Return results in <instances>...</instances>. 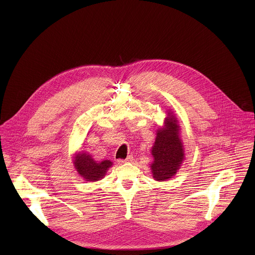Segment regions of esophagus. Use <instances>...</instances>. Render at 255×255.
Returning <instances> with one entry per match:
<instances>
[{"label":"esophagus","mask_w":255,"mask_h":255,"mask_svg":"<svg viewBox=\"0 0 255 255\" xmlns=\"http://www.w3.org/2000/svg\"><path fill=\"white\" fill-rule=\"evenodd\" d=\"M133 160V156L132 155H129L127 158H125V159H119L118 160V162L120 163V164H122V163H125V162H131Z\"/></svg>","instance_id":"34e87169"}]
</instances>
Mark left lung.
<instances>
[{
  "mask_svg": "<svg viewBox=\"0 0 255 255\" xmlns=\"http://www.w3.org/2000/svg\"><path fill=\"white\" fill-rule=\"evenodd\" d=\"M151 152L154 157L150 166L153 178L163 181L172 177L184 158L183 143L178 137V125L173 117H168L165 128L157 131Z\"/></svg>",
  "mask_w": 255,
  "mask_h": 255,
  "instance_id": "8db88e82",
  "label": "left lung"
}]
</instances>
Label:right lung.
Here are the masks:
<instances>
[{
  "label": "right lung",
  "mask_w": 255,
  "mask_h": 255,
  "mask_svg": "<svg viewBox=\"0 0 255 255\" xmlns=\"http://www.w3.org/2000/svg\"><path fill=\"white\" fill-rule=\"evenodd\" d=\"M112 164L113 163L110 160L97 162L86 153L78 154L75 160V166L78 172L89 181H97L103 178Z\"/></svg>",
  "instance_id": "1"
}]
</instances>
